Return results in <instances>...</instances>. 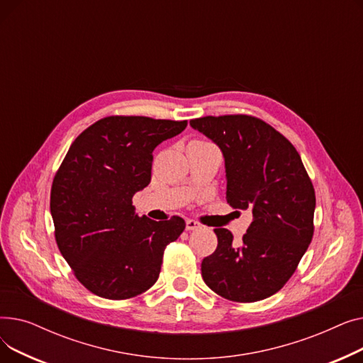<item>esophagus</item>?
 <instances>
[{"mask_svg": "<svg viewBox=\"0 0 363 363\" xmlns=\"http://www.w3.org/2000/svg\"><path fill=\"white\" fill-rule=\"evenodd\" d=\"M203 225L194 219H188L186 220V231H194V230H199V228H201Z\"/></svg>", "mask_w": 363, "mask_h": 363, "instance_id": "esophagus-1", "label": "esophagus"}]
</instances>
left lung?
Returning a JSON list of instances; mask_svg holds the SVG:
<instances>
[{"mask_svg": "<svg viewBox=\"0 0 363 363\" xmlns=\"http://www.w3.org/2000/svg\"><path fill=\"white\" fill-rule=\"evenodd\" d=\"M215 141L225 157L226 201L252 211L253 222L238 244L216 228V250L203 259L201 277L220 297L253 303L279 291L312 241L315 188L296 147L250 114L189 121Z\"/></svg>", "mask_w": 363, "mask_h": 363, "instance_id": "left-lung-1", "label": "left lung"}]
</instances>
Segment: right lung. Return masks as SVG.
Here are the masks:
<instances>
[{
    "instance_id": "1",
    "label": "right lung",
    "mask_w": 363,
    "mask_h": 363,
    "mask_svg": "<svg viewBox=\"0 0 363 363\" xmlns=\"http://www.w3.org/2000/svg\"><path fill=\"white\" fill-rule=\"evenodd\" d=\"M185 126L107 116L79 133L57 169L50 196L55 242L92 294L126 300L157 281L166 245L182 234L185 220L140 218L132 197L151 181L152 150Z\"/></svg>"
}]
</instances>
